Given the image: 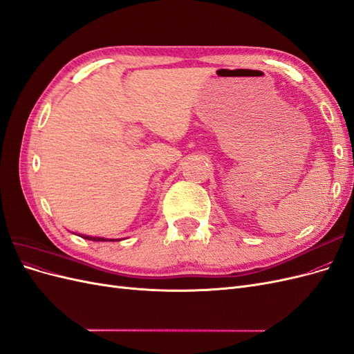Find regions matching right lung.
Returning <instances> with one entry per match:
<instances>
[{"mask_svg":"<svg viewBox=\"0 0 354 354\" xmlns=\"http://www.w3.org/2000/svg\"><path fill=\"white\" fill-rule=\"evenodd\" d=\"M81 238L84 239H88V241H97V242H104V241H115V239H104V238H94V236H85V234H82Z\"/></svg>","mask_w":354,"mask_h":354,"instance_id":"right-lung-1","label":"right lung"}]
</instances>
